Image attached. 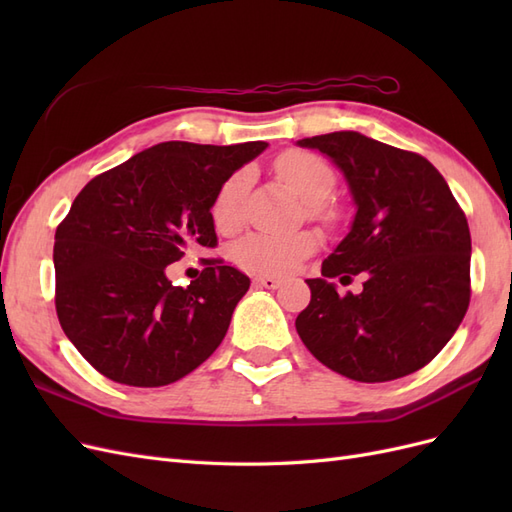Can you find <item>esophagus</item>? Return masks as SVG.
<instances>
[{
  "label": "esophagus",
  "instance_id": "esophagus-1",
  "mask_svg": "<svg viewBox=\"0 0 512 512\" xmlns=\"http://www.w3.org/2000/svg\"><path fill=\"white\" fill-rule=\"evenodd\" d=\"M254 284H256V286H260V288L275 290V288H280L282 280H277V277H271V275H260V277H256Z\"/></svg>",
  "mask_w": 512,
  "mask_h": 512
}]
</instances>
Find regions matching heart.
Returning <instances> with one entry per match:
<instances>
[{
	"instance_id": "heart-1",
	"label": "heart",
	"mask_w": 512,
	"mask_h": 512,
	"mask_svg": "<svg viewBox=\"0 0 512 512\" xmlns=\"http://www.w3.org/2000/svg\"><path fill=\"white\" fill-rule=\"evenodd\" d=\"M277 175H280L294 190L303 203L309 205L312 213L320 211V205L327 200L335 188L333 168L322 158L307 151H288L277 160ZM245 170L235 173L222 183L211 205L213 224L220 232H235L243 222V200L247 192ZM318 247V237L312 232H294V235H265L254 232L241 239L232 258L247 271L284 275L297 269L301 262L312 256Z\"/></svg>"
}]
</instances>
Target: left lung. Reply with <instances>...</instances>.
I'll list each match as a JSON object with an SVG mask.
<instances>
[{
	"mask_svg": "<svg viewBox=\"0 0 512 512\" xmlns=\"http://www.w3.org/2000/svg\"><path fill=\"white\" fill-rule=\"evenodd\" d=\"M344 175L354 203L348 235L305 280L312 301L297 333L316 359L350 380L414 374L455 335L470 303L472 239L451 188L423 156L342 130L301 138ZM366 273L342 298L329 276ZM344 277V275H343Z\"/></svg>",
	"mask_w": 512,
	"mask_h": 512,
	"instance_id": "obj_1",
	"label": "left lung"
}]
</instances>
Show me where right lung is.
Returning <instances> with one entry per match:
<instances>
[{"label":"right lung","instance_id":"right-lung-1","mask_svg":"<svg viewBox=\"0 0 512 512\" xmlns=\"http://www.w3.org/2000/svg\"><path fill=\"white\" fill-rule=\"evenodd\" d=\"M269 145L168 141L91 179L55 232V307L74 348L102 376L164 386L222 344L250 277L220 260L190 286L168 265L218 243L213 198Z\"/></svg>","mask_w":512,"mask_h":512}]
</instances>
